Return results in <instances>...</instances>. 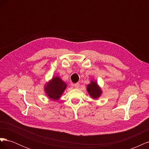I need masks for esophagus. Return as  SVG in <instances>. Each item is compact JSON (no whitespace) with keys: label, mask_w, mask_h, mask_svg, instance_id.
I'll use <instances>...</instances> for the list:
<instances>
[{"label":"esophagus","mask_w":149,"mask_h":149,"mask_svg":"<svg viewBox=\"0 0 149 149\" xmlns=\"http://www.w3.org/2000/svg\"><path fill=\"white\" fill-rule=\"evenodd\" d=\"M74 87H75V88H78L79 87V83H75V84H74Z\"/></svg>","instance_id":"34e87169"}]
</instances>
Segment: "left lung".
I'll return each instance as SVG.
<instances>
[{
	"instance_id": "1",
	"label": "left lung",
	"mask_w": 149,
	"mask_h": 149,
	"mask_svg": "<svg viewBox=\"0 0 149 149\" xmlns=\"http://www.w3.org/2000/svg\"><path fill=\"white\" fill-rule=\"evenodd\" d=\"M87 91L89 96L94 100L100 97L102 94V90L97 85V83L92 80L91 81V83L87 86Z\"/></svg>"
}]
</instances>
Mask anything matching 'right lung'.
Masks as SVG:
<instances>
[{"instance_id": "obj_1", "label": "right lung", "mask_w": 149, "mask_h": 149, "mask_svg": "<svg viewBox=\"0 0 149 149\" xmlns=\"http://www.w3.org/2000/svg\"><path fill=\"white\" fill-rule=\"evenodd\" d=\"M67 85L58 76L53 77L45 86V91L51 100L56 101L59 100L63 93L65 91Z\"/></svg>"}]
</instances>
